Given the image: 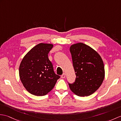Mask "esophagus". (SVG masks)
<instances>
[{"mask_svg":"<svg viewBox=\"0 0 121 121\" xmlns=\"http://www.w3.org/2000/svg\"><path fill=\"white\" fill-rule=\"evenodd\" d=\"M65 77V73H63L62 75H61V78H64Z\"/></svg>","mask_w":121,"mask_h":121,"instance_id":"esophagus-1","label":"esophagus"}]
</instances>
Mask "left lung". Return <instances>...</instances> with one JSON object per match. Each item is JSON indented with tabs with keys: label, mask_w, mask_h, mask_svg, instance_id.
I'll return each instance as SVG.
<instances>
[{
	"label": "left lung",
	"mask_w": 121,
	"mask_h": 121,
	"mask_svg": "<svg viewBox=\"0 0 121 121\" xmlns=\"http://www.w3.org/2000/svg\"><path fill=\"white\" fill-rule=\"evenodd\" d=\"M76 74L75 82L69 83L71 91L79 96L93 93L103 83L104 65L99 55L91 47L79 43L70 47Z\"/></svg>",
	"instance_id": "left-lung-1"
}]
</instances>
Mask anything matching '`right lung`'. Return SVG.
<instances>
[{"instance_id": "obj_1", "label": "right lung", "mask_w": 121, "mask_h": 121, "mask_svg": "<svg viewBox=\"0 0 121 121\" xmlns=\"http://www.w3.org/2000/svg\"><path fill=\"white\" fill-rule=\"evenodd\" d=\"M53 47L50 44L40 43L25 56L20 64L19 75L27 90L36 96H44L54 88L60 76L55 74L48 57Z\"/></svg>"}]
</instances>
